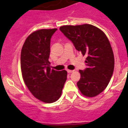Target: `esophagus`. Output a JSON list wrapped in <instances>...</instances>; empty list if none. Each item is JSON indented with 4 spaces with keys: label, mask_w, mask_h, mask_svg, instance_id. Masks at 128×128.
Segmentation results:
<instances>
[{
    "label": "esophagus",
    "mask_w": 128,
    "mask_h": 128,
    "mask_svg": "<svg viewBox=\"0 0 128 128\" xmlns=\"http://www.w3.org/2000/svg\"><path fill=\"white\" fill-rule=\"evenodd\" d=\"M67 72H68V73H72V72H74V70H67Z\"/></svg>",
    "instance_id": "obj_1"
}]
</instances>
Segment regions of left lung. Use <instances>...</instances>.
<instances>
[{"mask_svg":"<svg viewBox=\"0 0 128 128\" xmlns=\"http://www.w3.org/2000/svg\"><path fill=\"white\" fill-rule=\"evenodd\" d=\"M60 31L75 48L86 56V68L79 70L81 77L77 86L87 97H94L103 92L110 81L114 69V57L107 36L91 24L66 25Z\"/></svg>","mask_w":128,"mask_h":128,"instance_id":"left-lung-1","label":"left lung"}]
</instances>
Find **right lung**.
Returning <instances> with one entry per match:
<instances>
[{"mask_svg": "<svg viewBox=\"0 0 128 128\" xmlns=\"http://www.w3.org/2000/svg\"><path fill=\"white\" fill-rule=\"evenodd\" d=\"M56 30L35 31L26 39L21 50V71L25 84L35 98L45 103L60 98L67 79L66 70H51L49 65L50 39Z\"/></svg>", "mask_w": 128, "mask_h": 128, "instance_id": "1", "label": "right lung"}]
</instances>
